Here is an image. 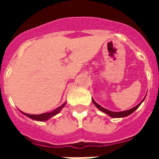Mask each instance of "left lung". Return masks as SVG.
I'll use <instances>...</instances> for the list:
<instances>
[{"label":"left lung","mask_w":159,"mask_h":159,"mask_svg":"<svg viewBox=\"0 0 159 159\" xmlns=\"http://www.w3.org/2000/svg\"><path fill=\"white\" fill-rule=\"evenodd\" d=\"M144 100H145V98H144L143 100H142V101H141L140 103H139L138 105H137L136 107H133V108H131V109H129V110L123 111H111L107 110V109H106V108H104V107H102L101 106H100L99 104L96 103V102L94 101V100H93V99H92V101H93V105H94V106H95V107H96L97 108L99 109V110H100L101 111H103V112H105V113L107 114V115H109L110 117H127V116L130 115V114L133 113L134 111L136 110L138 107H140V104L143 102Z\"/></svg>","instance_id":"1"}]
</instances>
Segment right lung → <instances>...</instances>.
<instances>
[{
	"mask_svg": "<svg viewBox=\"0 0 159 159\" xmlns=\"http://www.w3.org/2000/svg\"><path fill=\"white\" fill-rule=\"evenodd\" d=\"M66 102L63 104L62 106H60L59 107H58V108H56L55 110H53L52 111H50V112H46V113H42V114H39V115H31V114H27V113H25V112H22L23 114H25V116H27L28 117H30V118H31V119L33 120H36V121H42V122H43V121H47V120H48L49 118H51V117H52L53 116H55V115H57V114L59 113L60 111L62 110V108L65 106H66Z\"/></svg>",
	"mask_w": 159,
	"mask_h": 159,
	"instance_id": "add662e5",
	"label": "right lung"
}]
</instances>
